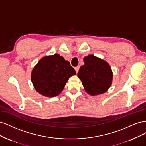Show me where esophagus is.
Returning <instances> with one entry per match:
<instances>
[{
	"instance_id": "esophagus-1",
	"label": "esophagus",
	"mask_w": 146,
	"mask_h": 146,
	"mask_svg": "<svg viewBox=\"0 0 146 146\" xmlns=\"http://www.w3.org/2000/svg\"><path fill=\"white\" fill-rule=\"evenodd\" d=\"M79 69H80V66H77V67L75 68V70H76V71L77 73L78 72Z\"/></svg>"
}]
</instances>
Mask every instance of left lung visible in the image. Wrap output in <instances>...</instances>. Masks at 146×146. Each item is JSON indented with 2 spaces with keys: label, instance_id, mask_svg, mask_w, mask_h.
Wrapping results in <instances>:
<instances>
[{
  "label": "left lung",
  "instance_id": "obj_1",
  "mask_svg": "<svg viewBox=\"0 0 146 146\" xmlns=\"http://www.w3.org/2000/svg\"><path fill=\"white\" fill-rule=\"evenodd\" d=\"M84 65L77 74L85 91L91 96L103 94L111 85L112 70L109 64L93 55L84 57Z\"/></svg>",
  "mask_w": 146,
  "mask_h": 146
}]
</instances>
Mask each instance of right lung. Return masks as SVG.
Instances as JSON below:
<instances>
[{"label":"right lung","mask_w":146,"mask_h":146,"mask_svg":"<svg viewBox=\"0 0 146 146\" xmlns=\"http://www.w3.org/2000/svg\"><path fill=\"white\" fill-rule=\"evenodd\" d=\"M76 74L69 61L55 54L38 61L32 70L31 80L38 92L51 98L62 92L69 77Z\"/></svg>","instance_id":"obj_1"}]
</instances>
